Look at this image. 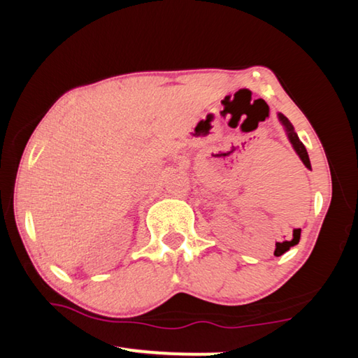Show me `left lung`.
<instances>
[{
    "label": "left lung",
    "instance_id": "8db88e82",
    "mask_svg": "<svg viewBox=\"0 0 358 358\" xmlns=\"http://www.w3.org/2000/svg\"><path fill=\"white\" fill-rule=\"evenodd\" d=\"M278 117H280V121H281V123L284 124V128H286V132H287L289 141H290V143H292V147H294V150L296 151V155L300 156L301 162H303V164H305L308 169H311L310 156H308V151H306V148H305V145H303V143L300 142L299 136H296V132L294 131V126L290 124V121H289L286 117H284L282 113L278 115ZM281 254H282V251L280 250V248H278V250L275 251V256H281Z\"/></svg>",
    "mask_w": 358,
    "mask_h": 358
}]
</instances>
